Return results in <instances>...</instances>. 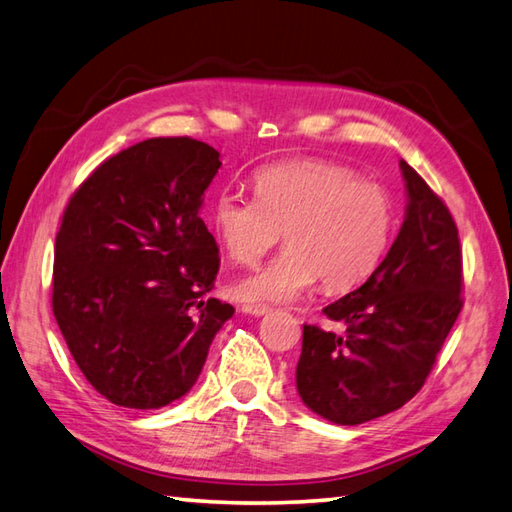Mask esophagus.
<instances>
[{"label":"esophagus","mask_w":512,"mask_h":512,"mask_svg":"<svg viewBox=\"0 0 512 512\" xmlns=\"http://www.w3.org/2000/svg\"><path fill=\"white\" fill-rule=\"evenodd\" d=\"M241 311H243V313H247V315L260 317V315L269 313V306H267V304H243V306H241Z\"/></svg>","instance_id":"obj_1"}]
</instances>
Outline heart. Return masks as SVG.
Masks as SVG:
<instances>
[{"instance_id":"obj_1","label":"heart","mask_w":512,"mask_h":512,"mask_svg":"<svg viewBox=\"0 0 512 512\" xmlns=\"http://www.w3.org/2000/svg\"><path fill=\"white\" fill-rule=\"evenodd\" d=\"M254 188L256 199L223 190L212 203L227 256L254 265L282 232L289 245L236 282L241 300H291L317 278L326 291H346L379 267L394 232V201L383 186L335 162L291 160L260 168Z\"/></svg>"}]
</instances>
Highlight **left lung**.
<instances>
[{
    "label": "left lung",
    "instance_id": "8db88e82",
    "mask_svg": "<svg viewBox=\"0 0 512 512\" xmlns=\"http://www.w3.org/2000/svg\"><path fill=\"white\" fill-rule=\"evenodd\" d=\"M407 210L383 263L324 315L342 333L304 324L295 385L337 425L399 410L423 388L462 311V247L449 208L401 162Z\"/></svg>",
    "mask_w": 512,
    "mask_h": 512
}]
</instances>
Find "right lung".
Returning a JSON list of instances; mask_svg holds the SVG:
<instances>
[{
	"instance_id": "1",
	"label": "right lung",
	"mask_w": 512,
	"mask_h": 512,
	"mask_svg": "<svg viewBox=\"0 0 512 512\" xmlns=\"http://www.w3.org/2000/svg\"><path fill=\"white\" fill-rule=\"evenodd\" d=\"M219 168L206 142L151 138L102 162L67 203L52 311L76 366L113 405L181 399L234 315L206 298L221 260L199 210Z\"/></svg>"
}]
</instances>
